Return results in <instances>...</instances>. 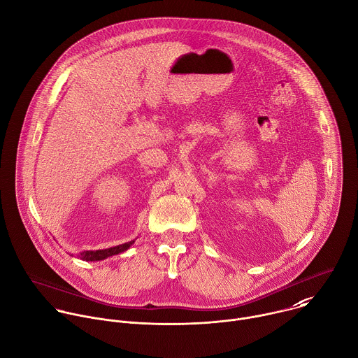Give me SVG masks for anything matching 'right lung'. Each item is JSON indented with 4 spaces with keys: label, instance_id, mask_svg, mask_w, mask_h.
I'll return each instance as SVG.
<instances>
[{
    "label": "right lung",
    "instance_id": "obj_1",
    "mask_svg": "<svg viewBox=\"0 0 358 358\" xmlns=\"http://www.w3.org/2000/svg\"><path fill=\"white\" fill-rule=\"evenodd\" d=\"M134 243H135V241H131L128 243L119 245V246H115V248H109V249H103V250L81 252L80 255H77V257H80L84 262H99V260H105V259H108L110 256H115V255H119V253H122V252H127Z\"/></svg>",
    "mask_w": 358,
    "mask_h": 358
}]
</instances>
